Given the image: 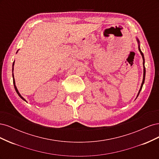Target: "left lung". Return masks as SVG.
Instances as JSON below:
<instances>
[{"label": "left lung", "mask_w": 159, "mask_h": 159, "mask_svg": "<svg viewBox=\"0 0 159 159\" xmlns=\"http://www.w3.org/2000/svg\"><path fill=\"white\" fill-rule=\"evenodd\" d=\"M136 39H137V43H138V48H139V52H140V53H141V56H142V57H143V81H142V84H141V88H140V89H139V93H138V94H137V98L138 96H139V93H140V91H141V90L142 88H143V85L144 83H145L146 70H145V57H144V55H143V52H141V48H140V42H139V39H138L137 38H136Z\"/></svg>", "instance_id": "8db88e82"}]
</instances>
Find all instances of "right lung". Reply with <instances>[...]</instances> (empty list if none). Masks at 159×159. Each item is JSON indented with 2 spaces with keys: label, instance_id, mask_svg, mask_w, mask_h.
Listing matches in <instances>:
<instances>
[{
  "label": "right lung",
  "instance_id": "1",
  "mask_svg": "<svg viewBox=\"0 0 159 159\" xmlns=\"http://www.w3.org/2000/svg\"><path fill=\"white\" fill-rule=\"evenodd\" d=\"M18 51L16 52V53L18 52ZM14 62H13V64H12V78H13V84H14V89H15V90H16V93H17V94L19 95V97H20L22 99H23L24 101H25V102H26V99L24 98L22 96L20 95V93H19V91H18V89H17V88H16V84H15V80H14V74H13V70H14Z\"/></svg>",
  "mask_w": 159,
  "mask_h": 159
}]
</instances>
